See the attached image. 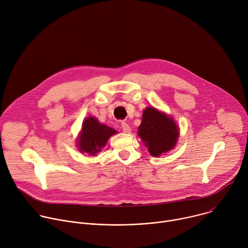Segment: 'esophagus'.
Here are the masks:
<instances>
[{"label": "esophagus", "mask_w": 248, "mask_h": 248, "mask_svg": "<svg viewBox=\"0 0 248 248\" xmlns=\"http://www.w3.org/2000/svg\"><path fill=\"white\" fill-rule=\"evenodd\" d=\"M122 129H123V131L124 132H125V133H128L129 131H130V126L126 124V123H122Z\"/></svg>", "instance_id": "obj_1"}]
</instances>
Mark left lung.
Listing matches in <instances>:
<instances>
[{
    "label": "left lung",
    "mask_w": 248,
    "mask_h": 248,
    "mask_svg": "<svg viewBox=\"0 0 248 248\" xmlns=\"http://www.w3.org/2000/svg\"><path fill=\"white\" fill-rule=\"evenodd\" d=\"M137 134L154 157L173 149L180 135V128L172 118L153 107H147L142 114Z\"/></svg>",
    "instance_id": "obj_1"
}]
</instances>
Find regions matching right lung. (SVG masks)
I'll return each instance as SVG.
<instances>
[{
  "instance_id": "right-lung-1",
  "label": "right lung",
  "mask_w": 248,
  "mask_h": 248,
  "mask_svg": "<svg viewBox=\"0 0 248 248\" xmlns=\"http://www.w3.org/2000/svg\"><path fill=\"white\" fill-rule=\"evenodd\" d=\"M116 133V129L100 124L95 117H88L83 121L81 131L78 137V150L88 156H95L108 142L109 138Z\"/></svg>"
}]
</instances>
